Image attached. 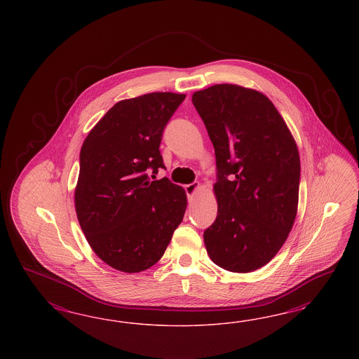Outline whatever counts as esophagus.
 Returning <instances> with one entry per match:
<instances>
[{
  "instance_id": "esophagus-1",
  "label": "esophagus",
  "mask_w": 359,
  "mask_h": 359,
  "mask_svg": "<svg viewBox=\"0 0 359 359\" xmlns=\"http://www.w3.org/2000/svg\"><path fill=\"white\" fill-rule=\"evenodd\" d=\"M198 188H200L198 183H192V184L185 185V192H187V195H188V198H192Z\"/></svg>"
}]
</instances>
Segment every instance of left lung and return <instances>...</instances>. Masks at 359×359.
<instances>
[{"label":"left lung","mask_w":359,"mask_h":359,"mask_svg":"<svg viewBox=\"0 0 359 359\" xmlns=\"http://www.w3.org/2000/svg\"><path fill=\"white\" fill-rule=\"evenodd\" d=\"M192 102L213 143L217 218L204 231L210 259L251 272L271 261L294 226L300 156L270 98L236 84L197 90Z\"/></svg>","instance_id":"8db88e82"}]
</instances>
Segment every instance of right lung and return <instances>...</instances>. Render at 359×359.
Returning <instances> with one entry per match:
<instances>
[{
  "instance_id": "add662e5",
  "label": "right lung",
  "mask_w": 359,
  "mask_h": 359,
  "mask_svg": "<svg viewBox=\"0 0 359 359\" xmlns=\"http://www.w3.org/2000/svg\"><path fill=\"white\" fill-rule=\"evenodd\" d=\"M184 98L154 92L118 101L81 146L77 219L92 250L118 271L154 266L184 217V188L149 176L165 168L162 134Z\"/></svg>"
}]
</instances>
